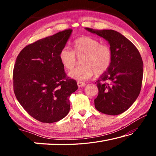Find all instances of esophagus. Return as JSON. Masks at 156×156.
Instances as JSON below:
<instances>
[{
  "instance_id": "34e87169",
  "label": "esophagus",
  "mask_w": 156,
  "mask_h": 156,
  "mask_svg": "<svg viewBox=\"0 0 156 156\" xmlns=\"http://www.w3.org/2000/svg\"><path fill=\"white\" fill-rule=\"evenodd\" d=\"M77 84H78V87H82L85 86V83H83V82H80V81L77 82Z\"/></svg>"
}]
</instances>
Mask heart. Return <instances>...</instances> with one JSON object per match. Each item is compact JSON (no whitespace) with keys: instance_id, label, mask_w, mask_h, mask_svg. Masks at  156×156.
Returning <instances> with one entry per match:
<instances>
[{"instance_id":"b5f03b06","label":"heart","mask_w":156,"mask_h":156,"mask_svg":"<svg viewBox=\"0 0 156 156\" xmlns=\"http://www.w3.org/2000/svg\"><path fill=\"white\" fill-rule=\"evenodd\" d=\"M74 51L65 46L60 50L59 59L66 69L71 70L74 67L78 58L82 56L83 65L78 66L69 73L71 78L78 80H85L90 78L95 72L96 75L104 73L110 67L112 60V51L105 44L89 36L78 38L74 43Z\"/></svg>"}]
</instances>
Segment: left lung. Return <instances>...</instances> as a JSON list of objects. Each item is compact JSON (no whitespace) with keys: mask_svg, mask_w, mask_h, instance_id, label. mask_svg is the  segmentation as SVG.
I'll return each mask as SVG.
<instances>
[{"mask_svg":"<svg viewBox=\"0 0 156 156\" xmlns=\"http://www.w3.org/2000/svg\"><path fill=\"white\" fill-rule=\"evenodd\" d=\"M105 39L110 44V67L96 81L98 95L96 109L107 115L120 114L130 107L141 90L143 62L136 46L120 33L112 30L85 28Z\"/></svg>","mask_w":156,"mask_h":156,"instance_id":"1","label":"left lung"}]
</instances>
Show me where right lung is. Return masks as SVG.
<instances>
[{"mask_svg":"<svg viewBox=\"0 0 156 156\" xmlns=\"http://www.w3.org/2000/svg\"><path fill=\"white\" fill-rule=\"evenodd\" d=\"M72 30L41 39L23 48L13 72V85L18 101L31 117L42 122H58L68 114L69 97L78 89L67 78L59 54Z\"/></svg>","mask_w":156,"mask_h":156,"instance_id":"right-lung-1","label":"right lung"}]
</instances>
